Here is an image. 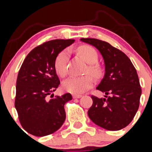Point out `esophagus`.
I'll return each mask as SVG.
<instances>
[{"instance_id":"obj_1","label":"esophagus","mask_w":152,"mask_h":152,"mask_svg":"<svg viewBox=\"0 0 152 152\" xmlns=\"http://www.w3.org/2000/svg\"><path fill=\"white\" fill-rule=\"evenodd\" d=\"M81 97L80 94H73V98H80Z\"/></svg>"}]
</instances>
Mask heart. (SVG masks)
<instances>
[{"label": "heart", "mask_w": 152, "mask_h": 152, "mask_svg": "<svg viewBox=\"0 0 152 152\" xmlns=\"http://www.w3.org/2000/svg\"><path fill=\"white\" fill-rule=\"evenodd\" d=\"M79 54L84 58L86 61L89 63L88 72L95 75H99L100 69L95 63L98 61V55L96 51L90 45H81L77 49ZM69 56V49H64L58 53L54 61V67L56 73L64 77L68 73V61ZM94 84V79L91 75H85L82 77H72L63 83L64 91L72 94H81L88 91Z\"/></svg>", "instance_id": "1"}]
</instances>
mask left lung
Here are the masks:
<instances>
[{"instance_id": "left-lung-1", "label": "left lung", "mask_w": 152, "mask_h": 152, "mask_svg": "<svg viewBox=\"0 0 152 152\" xmlns=\"http://www.w3.org/2000/svg\"><path fill=\"white\" fill-rule=\"evenodd\" d=\"M80 40L96 47L105 63V75L96 88L105 96H91L88 116L105 129H122L131 123L139 107L142 88L136 69L124 52L107 42L94 38Z\"/></svg>"}]
</instances>
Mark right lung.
<instances>
[{"instance_id":"obj_1","label":"right lung","mask_w":152,"mask_h":152,"mask_svg":"<svg viewBox=\"0 0 152 152\" xmlns=\"http://www.w3.org/2000/svg\"><path fill=\"white\" fill-rule=\"evenodd\" d=\"M74 42V39L45 42L31 51L21 65L14 104L21 126L31 135H50L65 120L64 106L72 99L71 94L56 96L49 100L48 96L60 84L54 67L56 56Z\"/></svg>"}]
</instances>
